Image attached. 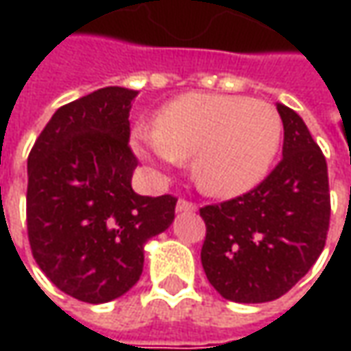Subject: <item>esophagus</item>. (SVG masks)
I'll list each match as a JSON object with an SVG mask.
<instances>
[{
  "instance_id": "1",
  "label": "esophagus",
  "mask_w": 351,
  "mask_h": 351,
  "mask_svg": "<svg viewBox=\"0 0 351 351\" xmlns=\"http://www.w3.org/2000/svg\"><path fill=\"white\" fill-rule=\"evenodd\" d=\"M176 210H178V213H193V210H197V205L193 203V201L180 199V201H178V205H176Z\"/></svg>"
}]
</instances>
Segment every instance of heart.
Wrapping results in <instances>:
<instances>
[{
	"label": "heart",
	"instance_id": "obj_1",
	"mask_svg": "<svg viewBox=\"0 0 351 351\" xmlns=\"http://www.w3.org/2000/svg\"><path fill=\"white\" fill-rule=\"evenodd\" d=\"M281 119L265 101L242 95L187 93L160 109L156 127H136L138 156L164 166L191 158L197 185L232 197L262 182L281 144Z\"/></svg>",
	"mask_w": 351,
	"mask_h": 351
}]
</instances>
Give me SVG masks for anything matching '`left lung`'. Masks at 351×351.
<instances>
[{"instance_id": "1", "label": "left lung", "mask_w": 351, "mask_h": 351, "mask_svg": "<svg viewBox=\"0 0 351 351\" xmlns=\"http://www.w3.org/2000/svg\"><path fill=\"white\" fill-rule=\"evenodd\" d=\"M277 113L283 121V160L252 191L199 210L207 226L203 269L210 285L234 303L279 299L326 244V158L293 109L279 103Z\"/></svg>"}]
</instances>
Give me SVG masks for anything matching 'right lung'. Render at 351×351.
Masks as SVG:
<instances>
[{
  "label": "right lung",
  "instance_id": "right-lung-1",
  "mask_svg": "<svg viewBox=\"0 0 351 351\" xmlns=\"http://www.w3.org/2000/svg\"><path fill=\"white\" fill-rule=\"evenodd\" d=\"M136 91L103 88L62 105L27 160V232L34 262L66 295L99 304L125 295L144 265V244L176 217L173 195L144 197L130 178Z\"/></svg>",
  "mask_w": 351,
  "mask_h": 351
}]
</instances>
